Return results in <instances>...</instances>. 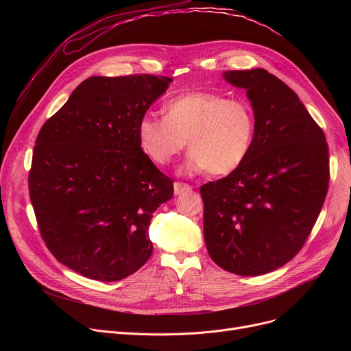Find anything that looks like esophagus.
<instances>
[{"label":"esophagus","mask_w":351,"mask_h":351,"mask_svg":"<svg viewBox=\"0 0 351 351\" xmlns=\"http://www.w3.org/2000/svg\"><path fill=\"white\" fill-rule=\"evenodd\" d=\"M192 188L189 185H186V183H182V182H175L173 183V192L175 195H182V193H186V192H191Z\"/></svg>","instance_id":"obj_1"}]
</instances>
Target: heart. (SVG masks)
<instances>
[{"mask_svg":"<svg viewBox=\"0 0 351 351\" xmlns=\"http://www.w3.org/2000/svg\"><path fill=\"white\" fill-rule=\"evenodd\" d=\"M254 135L252 106L213 92H188L165 104V118L145 114L138 122L143 154L156 165H168L186 145L182 171L228 175L249 155Z\"/></svg>","mask_w":351,"mask_h":351,"instance_id":"b5f03b06","label":"heart"}]
</instances>
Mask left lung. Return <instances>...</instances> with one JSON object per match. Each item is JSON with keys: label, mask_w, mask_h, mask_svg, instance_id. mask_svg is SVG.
Wrapping results in <instances>:
<instances>
[{"label": "left lung", "mask_w": 351, "mask_h": 351, "mask_svg": "<svg viewBox=\"0 0 351 351\" xmlns=\"http://www.w3.org/2000/svg\"><path fill=\"white\" fill-rule=\"evenodd\" d=\"M246 90L254 135L245 162L200 188L212 261L239 276L282 267L303 247L328 188V147L296 92L266 69L226 71Z\"/></svg>", "instance_id": "obj_1"}]
</instances>
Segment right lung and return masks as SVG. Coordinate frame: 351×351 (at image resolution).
I'll return each instance as SVG.
<instances>
[{
  "mask_svg": "<svg viewBox=\"0 0 351 351\" xmlns=\"http://www.w3.org/2000/svg\"><path fill=\"white\" fill-rule=\"evenodd\" d=\"M172 81L90 77L36 136L28 185L41 236L88 279H125L152 254L147 230L173 182L143 154L138 122Z\"/></svg>",
  "mask_w": 351,
  "mask_h": 351,
  "instance_id": "obj_1",
  "label": "right lung"
}]
</instances>
